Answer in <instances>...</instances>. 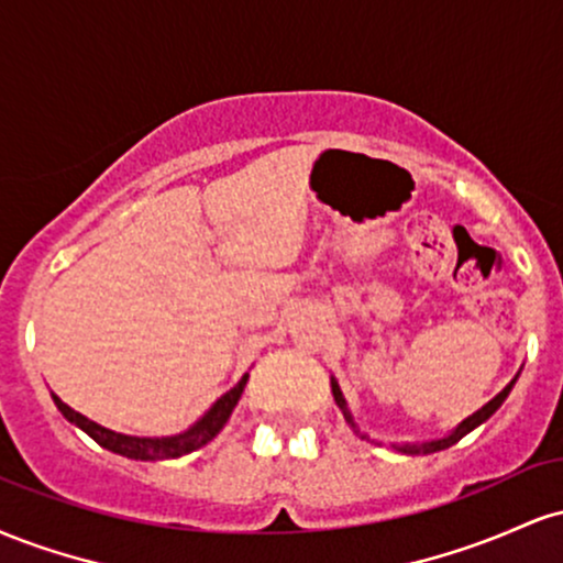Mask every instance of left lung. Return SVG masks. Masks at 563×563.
I'll return each instance as SVG.
<instances>
[{
  "instance_id": "obj_1",
  "label": "left lung",
  "mask_w": 563,
  "mask_h": 563,
  "mask_svg": "<svg viewBox=\"0 0 563 563\" xmlns=\"http://www.w3.org/2000/svg\"><path fill=\"white\" fill-rule=\"evenodd\" d=\"M516 378H519V373H516ZM516 378L510 380V384H508L506 389H503L500 394H497V397H493V399H489L487 405L479 407V410H476L474 416H468L466 421H461V423H457L455 429L450 431V434H444V437H439V439H431V442H394V444H391V450L402 452V455H429V452H439V450H448V448H452V444H455V442H461L463 437L471 434V431H474L476 426H482L484 421H489V418L495 416V412H497V407H500V405L506 402V399H508V394H510V389H514ZM331 391H333V399H335V405H339V410L344 412L346 423L352 426V429L357 431V434L363 437V439H371V437H367V434H363V431H360V426H357V421H354L352 410H349V405H346V399H344V391H341L339 380H335L333 376H331Z\"/></svg>"
}]
</instances>
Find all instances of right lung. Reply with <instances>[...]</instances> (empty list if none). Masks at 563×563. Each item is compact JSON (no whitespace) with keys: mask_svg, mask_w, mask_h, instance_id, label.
I'll list each match as a JSON object with an SVG mask.
<instances>
[{"mask_svg":"<svg viewBox=\"0 0 563 563\" xmlns=\"http://www.w3.org/2000/svg\"><path fill=\"white\" fill-rule=\"evenodd\" d=\"M245 384H249V373H243V378L238 380L228 394H222V397H219L217 402L190 426V429L179 431V434H172V437L119 434V431H111L106 429V426L89 421L87 416H81V412H76L74 407L63 402L57 394H53V402L57 410L63 412V418H66L68 423L79 426L84 434H89L97 444H100V448L111 450L115 455L132 457V461H172V457H183L187 452L200 450L224 429V423L230 421L235 405L241 402Z\"/></svg>","mask_w":563,"mask_h":563,"instance_id":"add662e5","label":"right lung"}]
</instances>
